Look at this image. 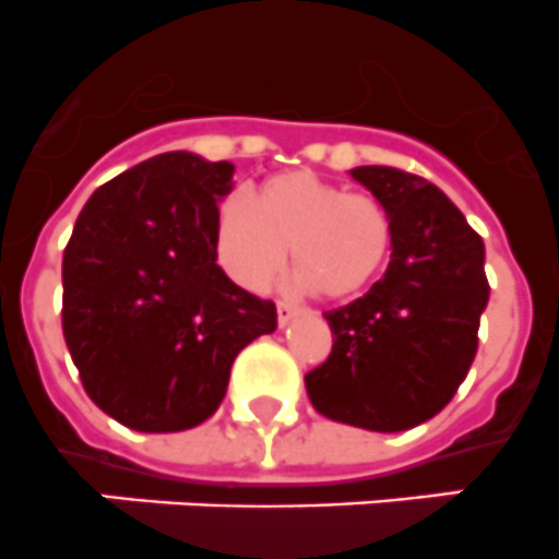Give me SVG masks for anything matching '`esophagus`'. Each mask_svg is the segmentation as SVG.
<instances>
[{
  "label": "esophagus",
  "mask_w": 559,
  "mask_h": 559,
  "mask_svg": "<svg viewBox=\"0 0 559 559\" xmlns=\"http://www.w3.org/2000/svg\"><path fill=\"white\" fill-rule=\"evenodd\" d=\"M298 306L289 304V300H278V325H286L292 320V317L298 314Z\"/></svg>",
  "instance_id": "obj_1"
}]
</instances>
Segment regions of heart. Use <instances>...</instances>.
I'll return each instance as SVG.
<instances>
[{
    "label": "heart",
    "mask_w": 559,
    "mask_h": 559,
    "mask_svg": "<svg viewBox=\"0 0 559 559\" xmlns=\"http://www.w3.org/2000/svg\"><path fill=\"white\" fill-rule=\"evenodd\" d=\"M392 219L384 203L348 192L306 169L270 178L259 198L234 194L219 209L217 253L245 286H267L292 264L306 286L348 300L367 292L392 253Z\"/></svg>",
    "instance_id": "1"
}]
</instances>
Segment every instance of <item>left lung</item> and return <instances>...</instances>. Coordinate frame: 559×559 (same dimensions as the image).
I'll use <instances>...</instances> for the list:
<instances>
[{
	"mask_svg": "<svg viewBox=\"0 0 559 559\" xmlns=\"http://www.w3.org/2000/svg\"><path fill=\"white\" fill-rule=\"evenodd\" d=\"M392 219L384 278L348 306L323 311L334 345L306 373L320 415L370 431H406L435 417L465 381L490 298L485 242L420 175L350 169Z\"/></svg>",
	"mask_w": 559,
	"mask_h": 559,
	"instance_id": "obj_1",
	"label": "left lung"
}]
</instances>
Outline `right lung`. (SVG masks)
I'll list each match as a JSON object with an SVG mask.
<instances>
[{
	"mask_svg": "<svg viewBox=\"0 0 559 559\" xmlns=\"http://www.w3.org/2000/svg\"><path fill=\"white\" fill-rule=\"evenodd\" d=\"M234 164L160 153L88 198L63 250V340L88 399L135 431H183L225 399L273 300L217 264Z\"/></svg>",
	"mask_w": 559,
	"mask_h": 559,
	"instance_id": "add662e5",
	"label": "right lung"
}]
</instances>
